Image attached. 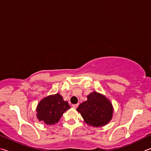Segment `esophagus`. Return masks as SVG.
<instances>
[{
    "instance_id": "obj_1",
    "label": "esophagus",
    "mask_w": 151,
    "mask_h": 151,
    "mask_svg": "<svg viewBox=\"0 0 151 151\" xmlns=\"http://www.w3.org/2000/svg\"><path fill=\"white\" fill-rule=\"evenodd\" d=\"M78 105H79L78 104H73V105H72V107H73V108H75V109H76V108H77V107H78Z\"/></svg>"
}]
</instances>
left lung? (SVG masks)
Wrapping results in <instances>:
<instances>
[{"label": "left lung", "instance_id": "left-lung-1", "mask_svg": "<svg viewBox=\"0 0 151 151\" xmlns=\"http://www.w3.org/2000/svg\"><path fill=\"white\" fill-rule=\"evenodd\" d=\"M77 110L86 123L97 127L109 123L113 111L112 105L109 100L96 91L88 95V100L79 105Z\"/></svg>", "mask_w": 151, "mask_h": 151}]
</instances>
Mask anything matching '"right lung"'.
I'll list each match as a JSON object with an SVG mask.
<instances>
[{
  "instance_id": "obj_1",
  "label": "right lung",
  "mask_w": 151,
  "mask_h": 151,
  "mask_svg": "<svg viewBox=\"0 0 151 151\" xmlns=\"http://www.w3.org/2000/svg\"><path fill=\"white\" fill-rule=\"evenodd\" d=\"M70 108L68 101H63L59 93L49 96L41 100L37 106V117L46 125H54Z\"/></svg>"
}]
</instances>
